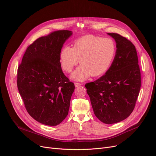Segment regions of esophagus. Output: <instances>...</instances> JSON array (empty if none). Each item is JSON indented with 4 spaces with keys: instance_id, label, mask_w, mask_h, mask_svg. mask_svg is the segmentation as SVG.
I'll return each mask as SVG.
<instances>
[{
    "instance_id": "1",
    "label": "esophagus",
    "mask_w": 156,
    "mask_h": 156,
    "mask_svg": "<svg viewBox=\"0 0 156 156\" xmlns=\"http://www.w3.org/2000/svg\"><path fill=\"white\" fill-rule=\"evenodd\" d=\"M75 87H78L79 86H81V85H82V83H75Z\"/></svg>"
}]
</instances>
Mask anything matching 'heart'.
Returning <instances> with one entry per match:
<instances>
[{
    "instance_id": "heart-1",
    "label": "heart",
    "mask_w": 156,
    "mask_h": 156,
    "mask_svg": "<svg viewBox=\"0 0 156 156\" xmlns=\"http://www.w3.org/2000/svg\"><path fill=\"white\" fill-rule=\"evenodd\" d=\"M116 45L109 38L87 35L76 39L73 47L64 46L59 53L62 68L70 73L78 63L81 65L73 72L71 78L83 81L90 76H99L107 72L116 55Z\"/></svg>"
}]
</instances>
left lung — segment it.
I'll return each mask as SVG.
<instances>
[{"mask_svg": "<svg viewBox=\"0 0 156 156\" xmlns=\"http://www.w3.org/2000/svg\"><path fill=\"white\" fill-rule=\"evenodd\" d=\"M116 40V55L109 69L85 85L95 115L105 124L127 118L135 108L141 87L136 48L126 38L108 33Z\"/></svg>", "mask_w": 156, "mask_h": 156, "instance_id": "obj_1", "label": "left lung"}]
</instances>
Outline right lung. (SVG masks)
<instances>
[{
	"label": "right lung",
	"instance_id": "right-lung-1",
	"mask_svg": "<svg viewBox=\"0 0 156 156\" xmlns=\"http://www.w3.org/2000/svg\"><path fill=\"white\" fill-rule=\"evenodd\" d=\"M69 30H57L30 45L18 68L17 86L30 115L40 123L56 126L68 114L75 85L64 75L59 53Z\"/></svg>",
	"mask_w": 156,
	"mask_h": 156
}]
</instances>
